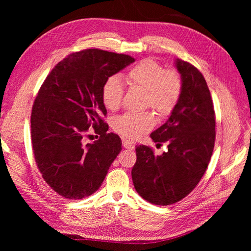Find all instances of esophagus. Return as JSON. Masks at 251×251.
Masks as SVG:
<instances>
[{
	"instance_id": "obj_1",
	"label": "esophagus",
	"mask_w": 251,
	"mask_h": 251,
	"mask_svg": "<svg viewBox=\"0 0 251 251\" xmlns=\"http://www.w3.org/2000/svg\"><path fill=\"white\" fill-rule=\"evenodd\" d=\"M123 146L126 148V149H128V150H134L135 149V144L130 141V140H126V139H123Z\"/></svg>"
}]
</instances>
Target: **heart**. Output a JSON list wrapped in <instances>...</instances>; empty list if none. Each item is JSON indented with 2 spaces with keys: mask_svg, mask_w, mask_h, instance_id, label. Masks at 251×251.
Here are the masks:
<instances>
[{
  "mask_svg": "<svg viewBox=\"0 0 251 251\" xmlns=\"http://www.w3.org/2000/svg\"><path fill=\"white\" fill-rule=\"evenodd\" d=\"M131 87L146 90L144 103L151 105L160 116H168L177 107L182 94V78L176 70H165L163 66L151 58L142 59L126 73ZM124 85L116 75L104 80L101 87V100L104 107L116 111L123 103ZM155 126L153 113L126 112L114 119L113 127L127 138H139Z\"/></svg>",
  "mask_w": 251,
  "mask_h": 251,
  "instance_id": "b5f03b06",
  "label": "heart"
}]
</instances>
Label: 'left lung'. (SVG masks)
<instances>
[{
	"mask_svg": "<svg viewBox=\"0 0 251 251\" xmlns=\"http://www.w3.org/2000/svg\"><path fill=\"white\" fill-rule=\"evenodd\" d=\"M182 94L164 125L151 134L154 142L168 143L155 156L147 146L136 147L132 179L137 193L156 205H171L191 193L206 171L216 139V117L209 89L195 66L177 58Z\"/></svg>",
	"mask_w": 251,
	"mask_h": 251,
	"instance_id": "left-lung-1",
	"label": "left lung"
}]
</instances>
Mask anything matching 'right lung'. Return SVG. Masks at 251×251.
Instances as JSON below:
<instances>
[{"label": "right lung", "instance_id": "1", "mask_svg": "<svg viewBox=\"0 0 251 251\" xmlns=\"http://www.w3.org/2000/svg\"><path fill=\"white\" fill-rule=\"evenodd\" d=\"M134 62L126 54L86 49L65 57L43 82L30 120L33 154L44 180L64 198L94 194L120 153L121 139L108 133L102 118L101 87ZM91 126L100 138L85 145Z\"/></svg>", "mask_w": 251, "mask_h": 251}]
</instances>
